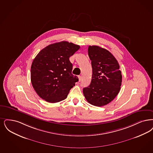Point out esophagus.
Segmentation results:
<instances>
[{
  "instance_id": "esophagus-1",
  "label": "esophagus",
  "mask_w": 153,
  "mask_h": 153,
  "mask_svg": "<svg viewBox=\"0 0 153 153\" xmlns=\"http://www.w3.org/2000/svg\"><path fill=\"white\" fill-rule=\"evenodd\" d=\"M78 77H79V81L80 82V81H81V80L82 79V77H81V76H78Z\"/></svg>"
}]
</instances>
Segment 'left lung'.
<instances>
[{
	"label": "left lung",
	"instance_id": "1",
	"mask_svg": "<svg viewBox=\"0 0 153 153\" xmlns=\"http://www.w3.org/2000/svg\"><path fill=\"white\" fill-rule=\"evenodd\" d=\"M92 77L89 86L83 89L86 101L94 106L110 103L117 96L122 83L120 65L110 52L97 45L89 46Z\"/></svg>",
	"mask_w": 153,
	"mask_h": 153
}]
</instances>
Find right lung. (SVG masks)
Masks as SVG:
<instances>
[{
	"instance_id": "1",
	"label": "right lung",
	"mask_w": 153,
	"mask_h": 153,
	"mask_svg": "<svg viewBox=\"0 0 153 153\" xmlns=\"http://www.w3.org/2000/svg\"><path fill=\"white\" fill-rule=\"evenodd\" d=\"M79 48V45L63 41L50 44L37 55L31 65V83L42 99L56 103L67 97L79 81L72 74L69 57Z\"/></svg>"
}]
</instances>
